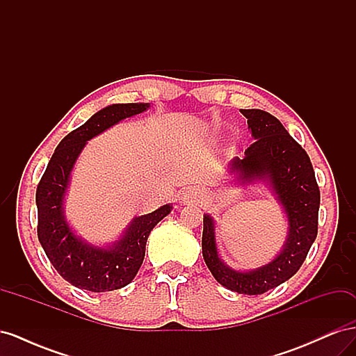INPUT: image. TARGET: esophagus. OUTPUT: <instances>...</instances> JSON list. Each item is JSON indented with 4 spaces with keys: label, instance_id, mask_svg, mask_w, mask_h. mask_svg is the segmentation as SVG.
<instances>
[{
    "label": "esophagus",
    "instance_id": "esophagus-1",
    "mask_svg": "<svg viewBox=\"0 0 356 356\" xmlns=\"http://www.w3.org/2000/svg\"><path fill=\"white\" fill-rule=\"evenodd\" d=\"M188 197H190V196H186V197H184V199H188Z\"/></svg>",
    "mask_w": 356,
    "mask_h": 356
}]
</instances>
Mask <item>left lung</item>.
I'll return each instance as SVG.
<instances>
[{
  "label": "left lung",
  "mask_w": 356,
  "mask_h": 356,
  "mask_svg": "<svg viewBox=\"0 0 356 356\" xmlns=\"http://www.w3.org/2000/svg\"><path fill=\"white\" fill-rule=\"evenodd\" d=\"M248 118L254 144L245 157H236L229 169L242 184L266 181L288 218V238L273 261L250 272L233 270L220 258L215 243V225L203 215L202 254L217 281L234 293L257 296L284 284L305 263L318 234L319 187L310 159L276 117L263 110H241Z\"/></svg>",
  "instance_id": "1"
}]
</instances>
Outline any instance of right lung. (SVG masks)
Returning a JSON list of instances; mask_svg holds the SVG:
<instances>
[{
  "mask_svg": "<svg viewBox=\"0 0 356 356\" xmlns=\"http://www.w3.org/2000/svg\"><path fill=\"white\" fill-rule=\"evenodd\" d=\"M148 106L113 104L93 114L59 143L37 187L38 241L58 273L80 289L105 293L131 284L144 261L149 232L172 209L170 204H163L152 213L134 218L122 238L105 248L75 236L63 213L71 170L86 143L123 118L144 113Z\"/></svg>",
  "mask_w": 356,
  "mask_h": 356,
  "instance_id": "1",
  "label": "right lung"
}]
</instances>
